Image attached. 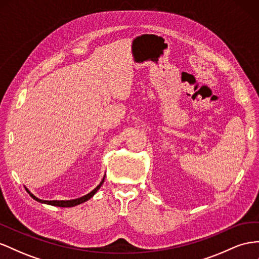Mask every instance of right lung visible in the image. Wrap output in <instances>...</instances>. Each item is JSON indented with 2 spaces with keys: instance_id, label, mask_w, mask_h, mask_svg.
Masks as SVG:
<instances>
[{
  "instance_id": "right-lung-1",
  "label": "right lung",
  "mask_w": 259,
  "mask_h": 259,
  "mask_svg": "<svg viewBox=\"0 0 259 259\" xmlns=\"http://www.w3.org/2000/svg\"><path fill=\"white\" fill-rule=\"evenodd\" d=\"M103 182H104V179L101 181V183H100L99 185H98L94 191H92L89 194L85 195V196H82V197L77 198V199H73V200H42V199L37 198L36 196H33V195H32L30 192H28V190H27V192L29 193V195H30V196H31L34 200L40 201V202H45V204H48V205L58 206V207H74V206H76V205H79V204H81V202H85L86 200L92 198V197L94 196V195L98 192V190H99Z\"/></svg>"
}]
</instances>
